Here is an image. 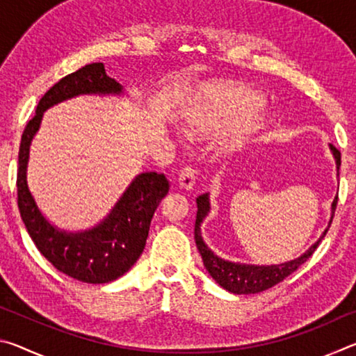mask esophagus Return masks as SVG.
<instances>
[{
  "mask_svg": "<svg viewBox=\"0 0 356 356\" xmlns=\"http://www.w3.org/2000/svg\"><path fill=\"white\" fill-rule=\"evenodd\" d=\"M196 182V176H195V171L191 170L190 166H185L180 170L179 172V177H177V184L180 188H185V190H191L193 185Z\"/></svg>",
  "mask_w": 356,
  "mask_h": 356,
  "instance_id": "esophagus-1",
  "label": "esophagus"
}]
</instances>
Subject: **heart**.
<instances>
[{
	"label": "heart",
	"mask_w": 356,
	"mask_h": 356,
	"mask_svg": "<svg viewBox=\"0 0 356 356\" xmlns=\"http://www.w3.org/2000/svg\"><path fill=\"white\" fill-rule=\"evenodd\" d=\"M259 100L248 89L231 84H213L204 89L201 99L184 114L185 125L195 130L216 129L229 124L220 136V147L232 150L238 147L259 124Z\"/></svg>",
	"instance_id": "b5f03b06"
}]
</instances>
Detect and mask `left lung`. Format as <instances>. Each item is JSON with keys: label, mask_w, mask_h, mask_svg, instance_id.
I'll return each mask as SVG.
<instances>
[{"label": "left lung", "mask_w": 356, "mask_h": 356, "mask_svg": "<svg viewBox=\"0 0 356 356\" xmlns=\"http://www.w3.org/2000/svg\"><path fill=\"white\" fill-rule=\"evenodd\" d=\"M331 152L336 160V168H337V176H339V166H341V152L337 150L333 144H330ZM197 204V213H196V225H195V240L196 246L200 250L202 256L204 267L207 268L210 276L218 282V284L226 289V291L232 293H257L262 291H267V289L273 287L281 282L289 275H292L295 270H297L301 264H305L308 259L312 256V252L316 251L318 243L322 242L325 234L328 232V227L333 221L336 204H337V196L334 197L333 204H331V220L328 227L325 229L321 238L311 246V248L306 250L300 257L293 259V261H289L284 264L278 265H250V264H238V262H229L225 261L215 254L212 250H209V246L202 240L201 236V225L204 218H206L207 213L210 212V200L209 193H204V195L196 197Z\"/></svg>", "instance_id": "8db88e82"}]
</instances>
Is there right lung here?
Listing matches in <instances>:
<instances>
[{
  "label": "right lung",
  "instance_id": "add662e5",
  "mask_svg": "<svg viewBox=\"0 0 356 356\" xmlns=\"http://www.w3.org/2000/svg\"><path fill=\"white\" fill-rule=\"evenodd\" d=\"M122 86L108 76L104 63L88 64L64 76L39 100L35 116L26 124L19 150L17 195L29 237L53 267L89 284L118 280L134 267L149 236L154 212L170 191L165 174L141 172L99 225L80 232L61 231L48 221L35 204L26 182L29 146L40 127L44 111L76 95H119Z\"/></svg>",
  "mask_w": 356,
  "mask_h": 356
}]
</instances>
